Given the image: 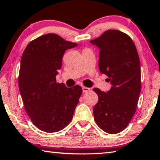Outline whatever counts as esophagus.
<instances>
[{
    "label": "esophagus",
    "instance_id": "obj_1",
    "mask_svg": "<svg viewBox=\"0 0 160 160\" xmlns=\"http://www.w3.org/2000/svg\"><path fill=\"white\" fill-rule=\"evenodd\" d=\"M90 90V88H87V87H82V92H88Z\"/></svg>",
    "mask_w": 160,
    "mask_h": 160
}]
</instances>
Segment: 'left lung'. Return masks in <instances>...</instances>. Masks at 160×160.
Segmentation results:
<instances>
[{
    "label": "left lung",
    "mask_w": 160,
    "mask_h": 160,
    "mask_svg": "<svg viewBox=\"0 0 160 160\" xmlns=\"http://www.w3.org/2000/svg\"><path fill=\"white\" fill-rule=\"evenodd\" d=\"M90 42L100 49L99 68L112 88L107 92L94 88L98 102L93 108L95 122L110 134L122 131L136 111L141 90L138 53L132 40L123 32L109 29Z\"/></svg>",
    "instance_id": "8db88e82"
}]
</instances>
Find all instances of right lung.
I'll return each instance as SVG.
<instances>
[{
	"mask_svg": "<svg viewBox=\"0 0 160 160\" xmlns=\"http://www.w3.org/2000/svg\"><path fill=\"white\" fill-rule=\"evenodd\" d=\"M78 44L56 34H47L27 46L20 61L19 90L28 115L34 126L55 132L68 125L82 94V88H68L56 82L64 52Z\"/></svg>",
	"mask_w": 160,
	"mask_h": 160,
	"instance_id": "add662e5",
	"label": "right lung"
}]
</instances>
